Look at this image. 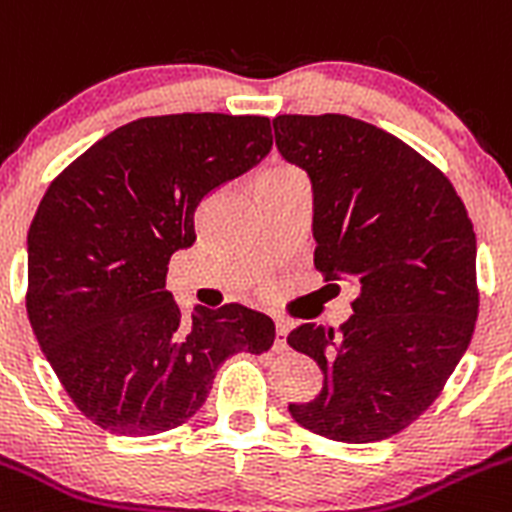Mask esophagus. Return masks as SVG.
Instances as JSON below:
<instances>
[{
	"instance_id": "34e87169",
	"label": "esophagus",
	"mask_w": 512,
	"mask_h": 512,
	"mask_svg": "<svg viewBox=\"0 0 512 512\" xmlns=\"http://www.w3.org/2000/svg\"><path fill=\"white\" fill-rule=\"evenodd\" d=\"M288 331L290 323L285 318H278L275 321V351H288Z\"/></svg>"
}]
</instances>
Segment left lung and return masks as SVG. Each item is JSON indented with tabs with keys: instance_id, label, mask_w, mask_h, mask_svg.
<instances>
[{
	"instance_id": "1",
	"label": "left lung",
	"mask_w": 512,
	"mask_h": 512,
	"mask_svg": "<svg viewBox=\"0 0 512 512\" xmlns=\"http://www.w3.org/2000/svg\"><path fill=\"white\" fill-rule=\"evenodd\" d=\"M313 184L315 270L358 288L351 321L305 326L290 348L323 389L290 414L333 442L399 434L432 407L475 333V229L450 179L419 151L341 113L272 118Z\"/></svg>"
}]
</instances>
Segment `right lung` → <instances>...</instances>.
Listing matches in <instances>:
<instances>
[{"label": "right lung", "mask_w": 512, "mask_h": 512, "mask_svg": "<svg viewBox=\"0 0 512 512\" xmlns=\"http://www.w3.org/2000/svg\"><path fill=\"white\" fill-rule=\"evenodd\" d=\"M270 148L265 116H146L47 186L27 234V315L62 389L105 432H169L199 412L229 356L270 351L267 315L197 305L186 321L166 290L171 255L197 242L202 199Z\"/></svg>", "instance_id": "1"}]
</instances>
